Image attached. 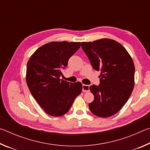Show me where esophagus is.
Listing matches in <instances>:
<instances>
[{
	"mask_svg": "<svg viewBox=\"0 0 150 150\" xmlns=\"http://www.w3.org/2000/svg\"><path fill=\"white\" fill-rule=\"evenodd\" d=\"M89 91V85H83V92L87 93Z\"/></svg>",
	"mask_w": 150,
	"mask_h": 150,
	"instance_id": "esophagus-1",
	"label": "esophagus"
}]
</instances>
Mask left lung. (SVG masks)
<instances>
[{
  "label": "left lung",
  "instance_id": "obj_1",
  "mask_svg": "<svg viewBox=\"0 0 150 150\" xmlns=\"http://www.w3.org/2000/svg\"><path fill=\"white\" fill-rule=\"evenodd\" d=\"M81 47L93 69L100 71L99 85L89 87L95 97L88 107L96 116L110 117L123 107L132 92L133 60L122 45L111 39L82 42Z\"/></svg>",
  "mask_w": 150,
  "mask_h": 150
}]
</instances>
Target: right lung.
<instances>
[{
  "mask_svg": "<svg viewBox=\"0 0 150 150\" xmlns=\"http://www.w3.org/2000/svg\"><path fill=\"white\" fill-rule=\"evenodd\" d=\"M80 46L81 42L47 43L35 51L28 62V87L47 115H64L82 91L81 83H71L59 79L62 70L67 67L68 60Z\"/></svg>",
  "mask_w": 150,
  "mask_h": 150,
  "instance_id": "add662e5",
  "label": "right lung"
}]
</instances>
